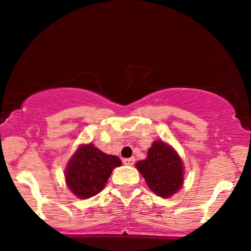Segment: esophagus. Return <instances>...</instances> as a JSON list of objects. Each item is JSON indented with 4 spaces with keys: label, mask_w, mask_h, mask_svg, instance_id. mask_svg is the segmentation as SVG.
Instances as JSON below:
<instances>
[{
    "label": "esophagus",
    "mask_w": 251,
    "mask_h": 251,
    "mask_svg": "<svg viewBox=\"0 0 251 251\" xmlns=\"http://www.w3.org/2000/svg\"><path fill=\"white\" fill-rule=\"evenodd\" d=\"M123 163H125L126 166H133V163H135V157H129V159H125V160H123Z\"/></svg>",
    "instance_id": "34e87169"
}]
</instances>
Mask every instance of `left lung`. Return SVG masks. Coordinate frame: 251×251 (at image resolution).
<instances>
[{"label":"left lung","mask_w":251,"mask_h":251,"mask_svg":"<svg viewBox=\"0 0 251 251\" xmlns=\"http://www.w3.org/2000/svg\"><path fill=\"white\" fill-rule=\"evenodd\" d=\"M136 168L145 178L151 191L159 197H173L184 183L181 159L173 147L162 140L152 144L146 159L138 161Z\"/></svg>","instance_id":"1"}]
</instances>
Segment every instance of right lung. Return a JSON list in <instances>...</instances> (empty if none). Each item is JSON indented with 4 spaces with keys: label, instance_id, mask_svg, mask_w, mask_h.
Here are the masks:
<instances>
[{
    "label": "right lung",
    "instance_id": "right-lung-1",
    "mask_svg": "<svg viewBox=\"0 0 251 251\" xmlns=\"http://www.w3.org/2000/svg\"><path fill=\"white\" fill-rule=\"evenodd\" d=\"M122 164L116 155H108L92 144L81 145L68 161L65 179L75 197L89 199L101 192L114 168Z\"/></svg>",
    "mask_w": 251,
    "mask_h": 251
}]
</instances>
